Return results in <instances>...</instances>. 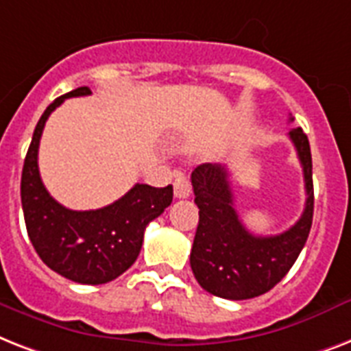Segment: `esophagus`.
Returning <instances> with one entry per match:
<instances>
[{"instance_id": "34e87169", "label": "esophagus", "mask_w": 351, "mask_h": 351, "mask_svg": "<svg viewBox=\"0 0 351 351\" xmlns=\"http://www.w3.org/2000/svg\"><path fill=\"white\" fill-rule=\"evenodd\" d=\"M192 192V184H190V179L183 173H179L176 178V183H173V195L178 199H186Z\"/></svg>"}]
</instances>
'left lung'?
I'll return each instance as SVG.
<instances>
[{
	"label": "left lung",
	"instance_id": "8db88e82",
	"mask_svg": "<svg viewBox=\"0 0 351 351\" xmlns=\"http://www.w3.org/2000/svg\"><path fill=\"white\" fill-rule=\"evenodd\" d=\"M288 136L301 161L308 197L301 219L279 235L261 237L245 228L234 208L226 167L204 162L192 172L199 224L190 266L212 295L230 301L263 295L287 276L306 243L313 219L312 152L301 128H291Z\"/></svg>",
	"mask_w": 351,
	"mask_h": 351
}]
</instances>
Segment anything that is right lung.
I'll return each mask as SVG.
<instances>
[{
  "mask_svg": "<svg viewBox=\"0 0 351 351\" xmlns=\"http://www.w3.org/2000/svg\"><path fill=\"white\" fill-rule=\"evenodd\" d=\"M88 94V86H80L43 112L25 158L21 204L30 243L50 270L80 285H105L136 263L147 224L170 206L173 189L172 184L154 189L137 183L116 203L85 212L64 208L47 192L38 168L45 123L64 99Z\"/></svg>",
  "mask_w": 351,
  "mask_h": 351,
  "instance_id": "add662e5",
  "label": "right lung"
}]
</instances>
